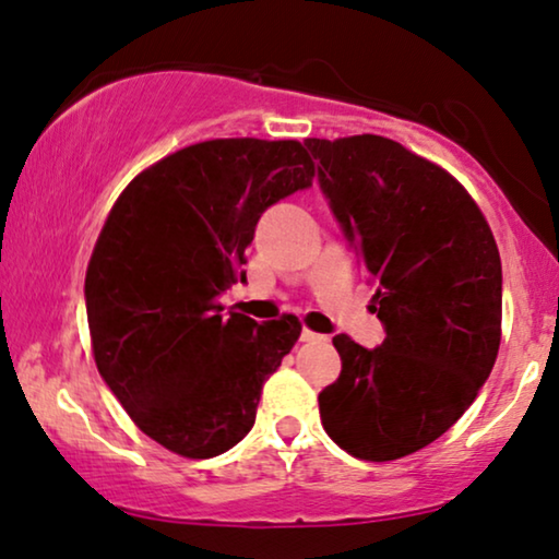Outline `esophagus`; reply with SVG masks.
<instances>
[{
    "label": "esophagus",
    "instance_id": "34e87169",
    "mask_svg": "<svg viewBox=\"0 0 559 559\" xmlns=\"http://www.w3.org/2000/svg\"><path fill=\"white\" fill-rule=\"evenodd\" d=\"M325 335H318V333H312V331H308V328H302V333H300V341H305V343H312V341H323Z\"/></svg>",
    "mask_w": 559,
    "mask_h": 559
}]
</instances>
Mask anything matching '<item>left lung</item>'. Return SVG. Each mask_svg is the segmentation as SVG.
Returning <instances> with one entry per match:
<instances>
[{
    "label": "left lung",
    "mask_w": 559,
    "mask_h": 559,
    "mask_svg": "<svg viewBox=\"0 0 559 559\" xmlns=\"http://www.w3.org/2000/svg\"><path fill=\"white\" fill-rule=\"evenodd\" d=\"M384 341L335 335L341 377L318 396L335 445L396 461L471 407L501 343V257L484 213L442 167L377 134L305 140Z\"/></svg>",
    "instance_id": "left-lung-1"
}]
</instances>
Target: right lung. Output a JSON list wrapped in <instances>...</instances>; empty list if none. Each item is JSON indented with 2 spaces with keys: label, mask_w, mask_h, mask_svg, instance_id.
Segmentation results:
<instances>
[{
  "label": "right lung",
  "mask_w": 559,
  "mask_h": 559,
  "mask_svg": "<svg viewBox=\"0 0 559 559\" xmlns=\"http://www.w3.org/2000/svg\"><path fill=\"white\" fill-rule=\"evenodd\" d=\"M295 140H211L136 175L106 218L86 272L98 373L144 435L213 457L254 427L264 381L300 338L285 316H224L262 213L312 186Z\"/></svg>",
  "instance_id": "right-lung-1"
}]
</instances>
